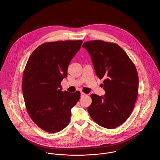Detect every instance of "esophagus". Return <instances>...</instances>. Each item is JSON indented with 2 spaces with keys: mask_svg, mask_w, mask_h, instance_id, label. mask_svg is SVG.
<instances>
[{
  "mask_svg": "<svg viewBox=\"0 0 160 160\" xmlns=\"http://www.w3.org/2000/svg\"><path fill=\"white\" fill-rule=\"evenodd\" d=\"M80 94H81V97H84V96H85L86 94H85L84 93H83V92H81V93H80Z\"/></svg>",
  "mask_w": 160,
  "mask_h": 160,
  "instance_id": "34e87169",
  "label": "esophagus"
}]
</instances>
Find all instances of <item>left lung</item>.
Returning <instances> with one entry per match:
<instances>
[{"instance_id": "1", "label": "left lung", "mask_w": 160, "mask_h": 160, "mask_svg": "<svg viewBox=\"0 0 160 160\" xmlns=\"http://www.w3.org/2000/svg\"><path fill=\"white\" fill-rule=\"evenodd\" d=\"M91 56L97 76L104 78L106 94H92L88 111L99 125L113 129L129 118L137 99L138 76L137 69L121 47L114 43L95 40L82 46Z\"/></svg>"}]
</instances>
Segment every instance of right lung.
I'll list each match as a JSON object with an SVG mask.
<instances>
[{
	"label": "right lung",
	"instance_id": "1",
	"mask_svg": "<svg viewBox=\"0 0 160 160\" xmlns=\"http://www.w3.org/2000/svg\"><path fill=\"white\" fill-rule=\"evenodd\" d=\"M82 43V40L44 43L27 62L22 83L26 107L32 121L48 132H59L68 125L71 109L80 98L79 91L62 92L61 83Z\"/></svg>",
	"mask_w": 160,
	"mask_h": 160
}]
</instances>
